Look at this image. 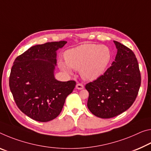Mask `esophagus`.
Instances as JSON below:
<instances>
[{"label":"esophagus","instance_id":"34e87169","mask_svg":"<svg viewBox=\"0 0 151 151\" xmlns=\"http://www.w3.org/2000/svg\"><path fill=\"white\" fill-rule=\"evenodd\" d=\"M76 88H77V89L81 90V89H83V88H84V86H83V84L78 83V84H76Z\"/></svg>","mask_w":151,"mask_h":151}]
</instances>
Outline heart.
Returning a JSON list of instances; mask_svg holds the SVG:
<instances>
[{
	"mask_svg": "<svg viewBox=\"0 0 151 151\" xmlns=\"http://www.w3.org/2000/svg\"><path fill=\"white\" fill-rule=\"evenodd\" d=\"M111 58V52L106 45L84 44L66 50L65 62L60 61L59 68L70 74L72 69L80 70L86 81H94L106 72Z\"/></svg>",
	"mask_w": 151,
	"mask_h": 151,
	"instance_id": "obj_1",
	"label": "heart"
}]
</instances>
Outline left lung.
Segmentation results:
<instances>
[{"instance_id": "obj_1", "label": "left lung", "mask_w": 151, "mask_h": 151, "mask_svg": "<svg viewBox=\"0 0 151 151\" xmlns=\"http://www.w3.org/2000/svg\"><path fill=\"white\" fill-rule=\"evenodd\" d=\"M118 51L104 74L85 85L87 107L95 116L111 118L130 108L137 97L141 76L135 54L128 47L114 41Z\"/></svg>"}]
</instances>
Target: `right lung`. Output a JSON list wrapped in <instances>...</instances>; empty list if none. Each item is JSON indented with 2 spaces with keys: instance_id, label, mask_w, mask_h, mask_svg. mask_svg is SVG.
<instances>
[{
  "instance_id": "obj_1",
  "label": "right lung",
  "mask_w": 151,
  "mask_h": 151,
  "mask_svg": "<svg viewBox=\"0 0 151 151\" xmlns=\"http://www.w3.org/2000/svg\"><path fill=\"white\" fill-rule=\"evenodd\" d=\"M66 43L34 45L14 61L9 76L11 91L19 109L34 120L46 122L56 118L75 87V81L62 82L54 77L56 51Z\"/></svg>"
}]
</instances>
